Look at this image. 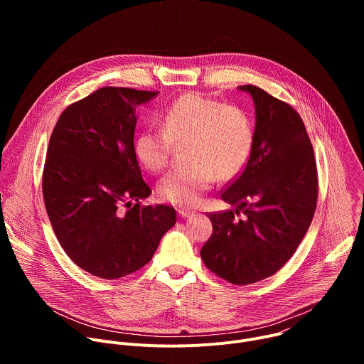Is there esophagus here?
Returning a JSON list of instances; mask_svg holds the SVG:
<instances>
[{"label":"esophagus","mask_w":364,"mask_h":364,"mask_svg":"<svg viewBox=\"0 0 364 364\" xmlns=\"http://www.w3.org/2000/svg\"><path fill=\"white\" fill-rule=\"evenodd\" d=\"M178 216L183 218V219H186V218L193 216V212H190V210H178Z\"/></svg>","instance_id":"1"}]
</instances>
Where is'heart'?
I'll list each match as a JSON object with an SVG mask.
<instances>
[{"label": "heart", "instance_id": "heart-1", "mask_svg": "<svg viewBox=\"0 0 364 364\" xmlns=\"http://www.w3.org/2000/svg\"><path fill=\"white\" fill-rule=\"evenodd\" d=\"M163 131L144 129L134 139L136 161L159 173L174 148L183 151L188 166L166 174L159 196L176 205H194L215 180L230 181L246 167L255 132L249 115L239 107L198 93H186L163 114Z\"/></svg>", "mask_w": 364, "mask_h": 364}]
</instances>
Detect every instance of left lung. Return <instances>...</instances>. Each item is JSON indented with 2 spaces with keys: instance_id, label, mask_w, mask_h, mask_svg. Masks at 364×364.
<instances>
[{
  "instance_id": "obj_1",
  "label": "left lung",
  "mask_w": 364,
  "mask_h": 364,
  "mask_svg": "<svg viewBox=\"0 0 364 364\" xmlns=\"http://www.w3.org/2000/svg\"><path fill=\"white\" fill-rule=\"evenodd\" d=\"M237 89L255 103L253 149L220 196L236 210L207 215L213 233L200 255L220 278L247 285L278 272L295 253L316 212L318 181L314 149L296 111L257 86ZM240 211L244 218L236 220Z\"/></svg>"
}]
</instances>
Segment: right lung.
Listing matches in <instances>:
<instances>
[{"label":"right lung","instance_id":"obj_1","mask_svg":"<svg viewBox=\"0 0 364 364\" xmlns=\"http://www.w3.org/2000/svg\"><path fill=\"white\" fill-rule=\"evenodd\" d=\"M159 93L97 89L66 108L50 136L43 197L51 228L72 261L97 278L141 269L176 225L173 207L139 205L151 190L134 155L135 111Z\"/></svg>","mask_w":364,"mask_h":364}]
</instances>
